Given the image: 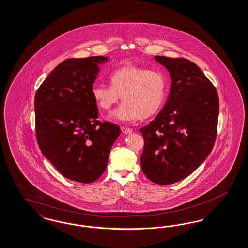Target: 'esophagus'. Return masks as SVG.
Segmentation results:
<instances>
[{
	"label": "esophagus",
	"instance_id": "34e87169",
	"mask_svg": "<svg viewBox=\"0 0 248 248\" xmlns=\"http://www.w3.org/2000/svg\"><path fill=\"white\" fill-rule=\"evenodd\" d=\"M121 130L124 134H131L133 132V130L131 128H127V127H121Z\"/></svg>",
	"mask_w": 248,
	"mask_h": 248
}]
</instances>
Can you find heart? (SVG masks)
I'll return each mask as SVG.
<instances>
[{
  "mask_svg": "<svg viewBox=\"0 0 248 248\" xmlns=\"http://www.w3.org/2000/svg\"><path fill=\"white\" fill-rule=\"evenodd\" d=\"M109 85L94 84L91 94L97 107L105 111L124 101L112 113V117L123 122L148 119L160 111L165 104L167 83L159 71L126 65L112 71Z\"/></svg>",
  "mask_w": 248,
  "mask_h": 248,
  "instance_id": "heart-1",
  "label": "heart"
}]
</instances>
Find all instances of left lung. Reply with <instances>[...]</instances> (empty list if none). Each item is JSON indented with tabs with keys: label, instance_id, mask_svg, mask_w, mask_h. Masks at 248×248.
<instances>
[{
	"label": "left lung",
	"instance_id": "1",
	"mask_svg": "<svg viewBox=\"0 0 248 248\" xmlns=\"http://www.w3.org/2000/svg\"><path fill=\"white\" fill-rule=\"evenodd\" d=\"M172 81L165 107L140 129L143 173L160 185L190 175L211 153L217 129L219 102L212 83L193 62L156 56Z\"/></svg>",
	"mask_w": 248,
	"mask_h": 248
}]
</instances>
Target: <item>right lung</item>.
Returning a JSON list of instances; mask_svg holds the SVG:
<instances>
[{"label":"right lung","instance_id":"add662e5","mask_svg":"<svg viewBox=\"0 0 248 248\" xmlns=\"http://www.w3.org/2000/svg\"><path fill=\"white\" fill-rule=\"evenodd\" d=\"M106 57L69 59L49 73L35 94L36 138L44 156L73 181L91 183L106 169L120 127L97 120L91 90Z\"/></svg>","mask_w":248,"mask_h":248}]
</instances>
